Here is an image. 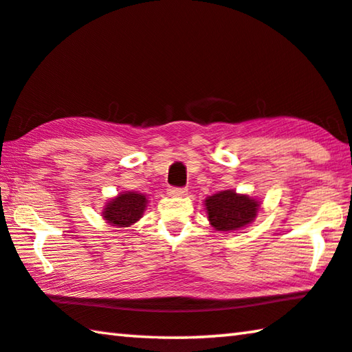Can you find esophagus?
<instances>
[{"label":"esophagus","mask_w":352,"mask_h":352,"mask_svg":"<svg viewBox=\"0 0 352 352\" xmlns=\"http://www.w3.org/2000/svg\"><path fill=\"white\" fill-rule=\"evenodd\" d=\"M168 194L170 197H184L188 195V189L186 188H169Z\"/></svg>","instance_id":"34e87169"}]
</instances>
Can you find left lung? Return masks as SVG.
<instances>
[{"mask_svg":"<svg viewBox=\"0 0 352 352\" xmlns=\"http://www.w3.org/2000/svg\"><path fill=\"white\" fill-rule=\"evenodd\" d=\"M259 201L233 189L220 190L205 200L210 223L217 231H236L250 225L259 210Z\"/></svg>","mask_w":352,"mask_h":352,"instance_id":"1","label":"left lung"}]
</instances>
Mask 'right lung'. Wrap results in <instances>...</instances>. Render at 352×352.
<instances>
[{
	"label": "right lung",
	"instance_id": "right-lung-1",
	"mask_svg": "<svg viewBox=\"0 0 352 352\" xmlns=\"http://www.w3.org/2000/svg\"><path fill=\"white\" fill-rule=\"evenodd\" d=\"M147 206V199L144 194L141 192H121L111 199L109 204L105 205L102 211V217L107 220V223L113 226H119V228H126V226L133 225L135 222L142 217Z\"/></svg>",
	"mask_w": 352,
	"mask_h": 352
}]
</instances>
